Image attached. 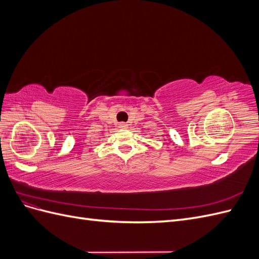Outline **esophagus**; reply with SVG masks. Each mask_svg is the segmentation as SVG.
Segmentation results:
<instances>
[{
	"label": "esophagus",
	"instance_id": "34e87169",
	"mask_svg": "<svg viewBox=\"0 0 259 259\" xmlns=\"http://www.w3.org/2000/svg\"><path fill=\"white\" fill-rule=\"evenodd\" d=\"M120 127H121V128H127V124L124 123V122H121V123H120Z\"/></svg>",
	"mask_w": 259,
	"mask_h": 259
}]
</instances>
